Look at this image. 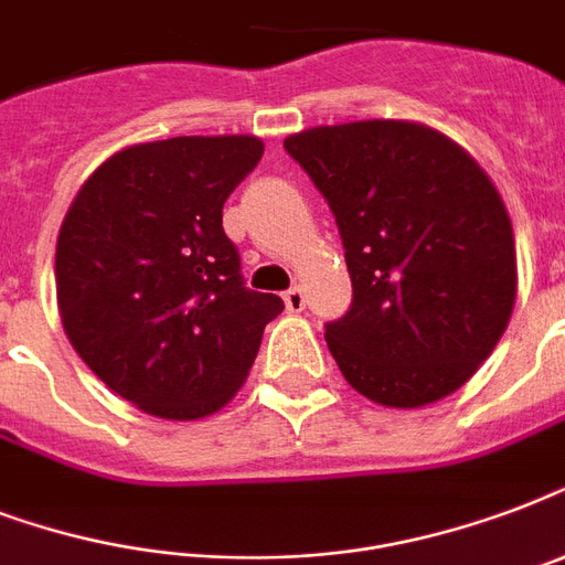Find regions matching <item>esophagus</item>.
Listing matches in <instances>:
<instances>
[{"label": "esophagus", "instance_id": "34e87169", "mask_svg": "<svg viewBox=\"0 0 565 565\" xmlns=\"http://www.w3.org/2000/svg\"><path fill=\"white\" fill-rule=\"evenodd\" d=\"M284 305L290 313H301L305 310V290L301 287H292V290L284 292Z\"/></svg>", "mask_w": 565, "mask_h": 565}]
</instances>
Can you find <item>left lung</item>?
<instances>
[{
    "instance_id": "1",
    "label": "left lung",
    "mask_w": 565,
    "mask_h": 565,
    "mask_svg": "<svg viewBox=\"0 0 565 565\" xmlns=\"http://www.w3.org/2000/svg\"><path fill=\"white\" fill-rule=\"evenodd\" d=\"M340 225L354 301L326 328L343 377L384 407H425L478 372L516 305V239L483 167L411 119L284 140Z\"/></svg>"
}]
</instances>
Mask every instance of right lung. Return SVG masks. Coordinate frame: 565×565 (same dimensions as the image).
<instances>
[{
  "instance_id": "1",
  "label": "right lung",
  "mask_w": 565,
  "mask_h": 565,
  "mask_svg": "<svg viewBox=\"0 0 565 565\" xmlns=\"http://www.w3.org/2000/svg\"><path fill=\"white\" fill-rule=\"evenodd\" d=\"M255 135L126 146L87 175L55 246L57 313L87 366L137 411L190 422L246 384L273 292L243 287L222 204L255 170Z\"/></svg>"
}]
</instances>
